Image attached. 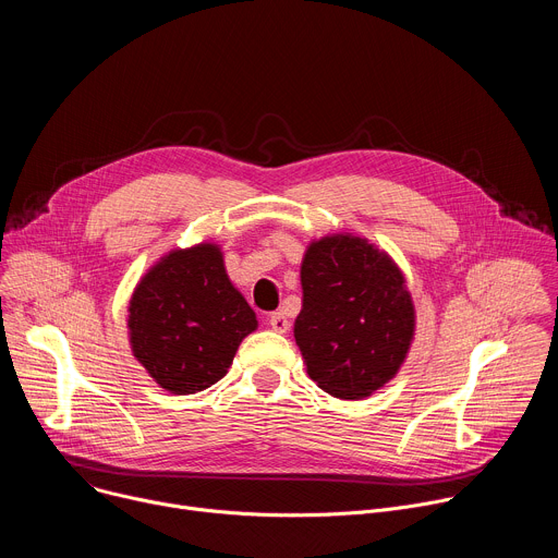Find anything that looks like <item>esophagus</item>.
Masks as SVG:
<instances>
[{"label": "esophagus", "instance_id": "esophagus-1", "mask_svg": "<svg viewBox=\"0 0 558 558\" xmlns=\"http://www.w3.org/2000/svg\"><path fill=\"white\" fill-rule=\"evenodd\" d=\"M269 327L276 331V333H287L291 329V323L284 311H276L269 315Z\"/></svg>", "mask_w": 558, "mask_h": 558}]
</instances>
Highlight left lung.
Returning a JSON list of instances; mask_svg holds the SVG:
<instances>
[{
  "instance_id": "8db88e82",
  "label": "left lung",
  "mask_w": 558,
  "mask_h": 558,
  "mask_svg": "<svg viewBox=\"0 0 558 558\" xmlns=\"http://www.w3.org/2000/svg\"><path fill=\"white\" fill-rule=\"evenodd\" d=\"M300 282L293 336L317 386L340 400H364L400 373L417 311L388 252L349 231L313 238Z\"/></svg>"
}]
</instances>
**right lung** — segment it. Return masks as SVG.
Masks as SVG:
<instances>
[{
  "label": "right lung",
  "instance_id": "add662e5",
  "mask_svg": "<svg viewBox=\"0 0 558 558\" xmlns=\"http://www.w3.org/2000/svg\"><path fill=\"white\" fill-rule=\"evenodd\" d=\"M125 323L134 360L172 395H194L225 377L238 347L258 329L211 241L158 258L136 282Z\"/></svg>",
  "mask_w": 558,
  "mask_h": 558
}]
</instances>
